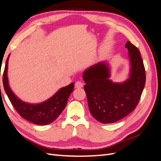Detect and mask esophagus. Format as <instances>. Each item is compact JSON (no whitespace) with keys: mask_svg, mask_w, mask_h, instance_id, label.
Here are the masks:
<instances>
[{"mask_svg":"<svg viewBox=\"0 0 161 161\" xmlns=\"http://www.w3.org/2000/svg\"><path fill=\"white\" fill-rule=\"evenodd\" d=\"M83 85H84V83L81 81L79 80V81H76L75 82V88L76 89H80L82 86H83Z\"/></svg>","mask_w":161,"mask_h":161,"instance_id":"1","label":"esophagus"}]
</instances>
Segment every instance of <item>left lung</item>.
<instances>
[{"label": "left lung", "instance_id": "obj_1", "mask_svg": "<svg viewBox=\"0 0 161 161\" xmlns=\"http://www.w3.org/2000/svg\"><path fill=\"white\" fill-rule=\"evenodd\" d=\"M130 62V77L123 82L109 79L108 63L99 62L83 72L84 89L91 115L103 124H112L131 113L138 105L146 82L144 63L139 50L125 44Z\"/></svg>", "mask_w": 161, "mask_h": 161}]
</instances>
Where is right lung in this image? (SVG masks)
<instances>
[{
    "instance_id": "1",
    "label": "right lung",
    "mask_w": 161,
    "mask_h": 161,
    "mask_svg": "<svg viewBox=\"0 0 161 161\" xmlns=\"http://www.w3.org/2000/svg\"><path fill=\"white\" fill-rule=\"evenodd\" d=\"M9 55L7 59L3 73L4 91L14 109L22 118L37 125H47L53 122L64 110L68 99L74 89V82L61 88L47 101L41 103H25L14 94L8 85L7 71Z\"/></svg>"
}]
</instances>
